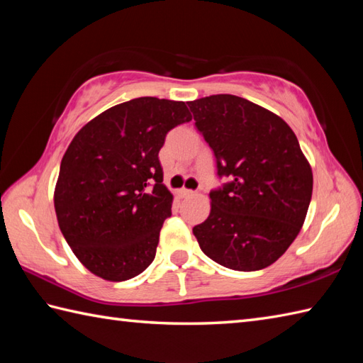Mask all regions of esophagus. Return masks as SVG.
I'll return each instance as SVG.
<instances>
[{
    "instance_id": "34e87169",
    "label": "esophagus",
    "mask_w": 363,
    "mask_h": 363,
    "mask_svg": "<svg viewBox=\"0 0 363 363\" xmlns=\"http://www.w3.org/2000/svg\"><path fill=\"white\" fill-rule=\"evenodd\" d=\"M191 195H195V191L187 190V189L177 190V196H179V198H189V196H191Z\"/></svg>"
}]
</instances>
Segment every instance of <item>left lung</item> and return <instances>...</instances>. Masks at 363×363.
I'll list each match as a JSON object with an SVG mask.
<instances>
[{"label": "left lung", "mask_w": 363, "mask_h": 363, "mask_svg": "<svg viewBox=\"0 0 363 363\" xmlns=\"http://www.w3.org/2000/svg\"><path fill=\"white\" fill-rule=\"evenodd\" d=\"M213 150L218 176L211 213L194 234L217 264L256 272L289 250L309 209L313 176L291 128L276 113L235 95L187 103Z\"/></svg>", "instance_id": "obj_1"}]
</instances>
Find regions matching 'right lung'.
<instances>
[{"instance_id": "obj_1", "label": "right lung", "mask_w": 363, "mask_h": 363, "mask_svg": "<svg viewBox=\"0 0 363 363\" xmlns=\"http://www.w3.org/2000/svg\"><path fill=\"white\" fill-rule=\"evenodd\" d=\"M190 120L184 101L142 96L99 113L68 145L54 209L67 243L90 273L128 281L154 260L173 203L162 184L159 151L168 130Z\"/></svg>"}]
</instances>
